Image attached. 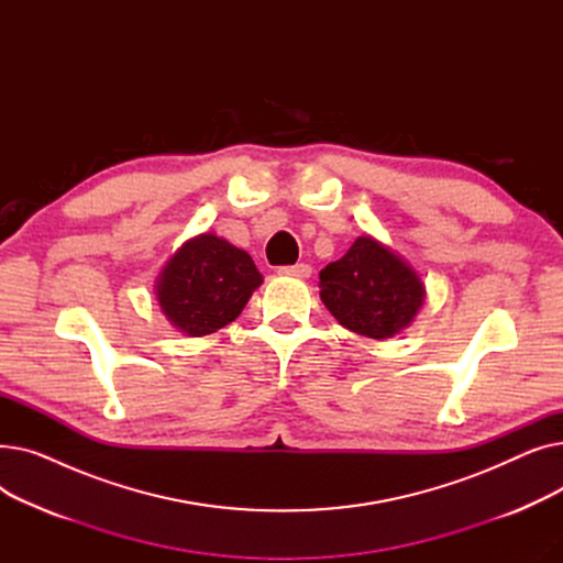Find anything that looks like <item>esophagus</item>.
<instances>
[{
  "mask_svg": "<svg viewBox=\"0 0 563 563\" xmlns=\"http://www.w3.org/2000/svg\"><path fill=\"white\" fill-rule=\"evenodd\" d=\"M278 274L287 276V278H301V280H306V278L312 276V266L303 264V262L301 264H294V266H280Z\"/></svg>",
  "mask_w": 563,
  "mask_h": 563,
  "instance_id": "obj_1",
  "label": "esophagus"
}]
</instances>
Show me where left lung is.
<instances>
[{
    "label": "left lung",
    "mask_w": 563,
    "mask_h": 563,
    "mask_svg": "<svg viewBox=\"0 0 563 563\" xmlns=\"http://www.w3.org/2000/svg\"><path fill=\"white\" fill-rule=\"evenodd\" d=\"M319 297L340 327L372 340H390L416 321L427 287L412 264L372 234L319 274Z\"/></svg>",
    "instance_id": "8db88e82"
}]
</instances>
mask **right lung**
<instances>
[{
	"label": "right lung",
	"instance_id": "1",
	"mask_svg": "<svg viewBox=\"0 0 563 563\" xmlns=\"http://www.w3.org/2000/svg\"><path fill=\"white\" fill-rule=\"evenodd\" d=\"M260 285L262 274L246 251L214 232H202L162 266L155 297L173 329L202 338L240 317Z\"/></svg>",
	"mask_w": 563,
	"mask_h": 563
}]
</instances>
